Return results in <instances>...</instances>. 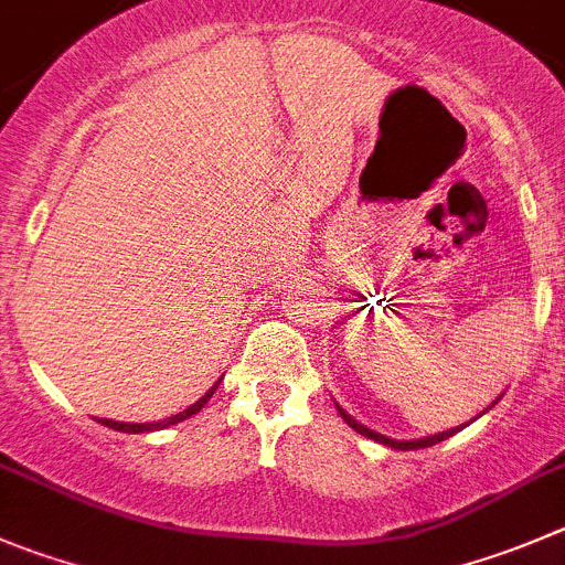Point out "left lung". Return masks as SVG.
<instances>
[{"label": "left lung", "mask_w": 565, "mask_h": 565, "mask_svg": "<svg viewBox=\"0 0 565 565\" xmlns=\"http://www.w3.org/2000/svg\"><path fill=\"white\" fill-rule=\"evenodd\" d=\"M338 413H341V418H343V422L349 424V427L354 429V433L366 435V438H372V440H380V444H385V447H391V449H402V452H405V449H424V447H433V444H438V440H447L449 435H455V433H458V429H460V427H455V429H444V433L429 435V438H418V440H396V438H385V435L374 433V429H369L366 424H358V422H354L352 416H349L347 411H343V407H338Z\"/></svg>", "instance_id": "8db88e82"}]
</instances>
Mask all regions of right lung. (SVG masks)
Here are the masks:
<instances>
[{
  "label": "right lung",
  "instance_id": "right-lung-1",
  "mask_svg": "<svg viewBox=\"0 0 565 565\" xmlns=\"http://www.w3.org/2000/svg\"><path fill=\"white\" fill-rule=\"evenodd\" d=\"M218 383H222V380H218ZM218 383L213 385V388L207 391V394L202 396V399H199V402H193L191 407H185V411H182V413H177V416H171V418H163V422H158V424H127V422H113V418H99V424H105V427H110V429H118V433H152V429H163V427H171V424H177V422H185V418H191L193 413H199V411H202V407L207 405V399H211V396L216 394Z\"/></svg>",
  "mask_w": 565,
  "mask_h": 565
}]
</instances>
